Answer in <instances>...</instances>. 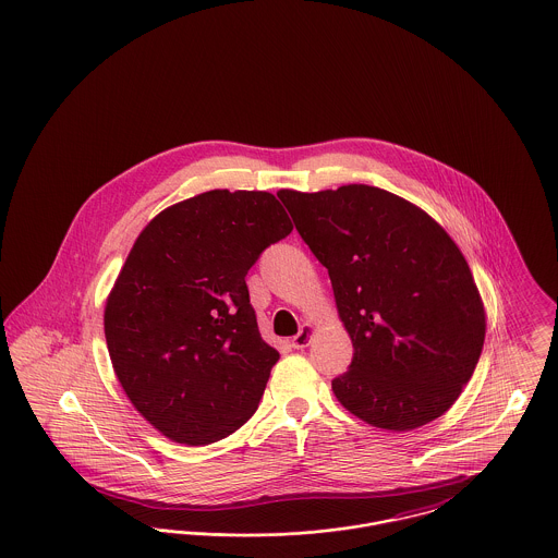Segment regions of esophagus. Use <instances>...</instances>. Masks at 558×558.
Segmentation results:
<instances>
[{
  "label": "esophagus",
  "instance_id": "1",
  "mask_svg": "<svg viewBox=\"0 0 558 558\" xmlns=\"http://www.w3.org/2000/svg\"><path fill=\"white\" fill-rule=\"evenodd\" d=\"M313 335H315L313 326H302V328H300V332L292 338V347H294V349H304V347H308V344H311V340H313Z\"/></svg>",
  "mask_w": 558,
  "mask_h": 558
}]
</instances>
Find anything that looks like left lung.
<instances>
[{"label": "left lung", "instance_id": "8db88e82", "mask_svg": "<svg viewBox=\"0 0 558 558\" xmlns=\"http://www.w3.org/2000/svg\"><path fill=\"white\" fill-rule=\"evenodd\" d=\"M277 196L328 268L353 342L338 402L380 429L409 432L450 409L483 353L486 317L461 250L421 207L380 187Z\"/></svg>", "mask_w": 558, "mask_h": 558}]
</instances>
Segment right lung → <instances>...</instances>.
I'll use <instances>...</instances> for the list:
<instances>
[{
  "mask_svg": "<svg viewBox=\"0 0 558 558\" xmlns=\"http://www.w3.org/2000/svg\"><path fill=\"white\" fill-rule=\"evenodd\" d=\"M292 228L270 192L209 190L137 236L106 302V340L126 398L169 440L218 442L258 409L279 353L245 275Z\"/></svg>",
  "mask_w": 558,
  "mask_h": 558,
  "instance_id": "right-lung-1",
  "label": "right lung"
}]
</instances>
